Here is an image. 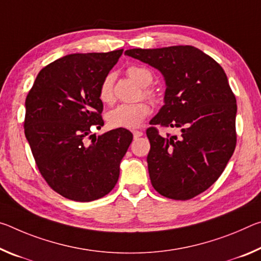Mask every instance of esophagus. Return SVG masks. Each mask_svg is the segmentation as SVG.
<instances>
[{
	"label": "esophagus",
	"instance_id": "esophagus-1",
	"mask_svg": "<svg viewBox=\"0 0 261 261\" xmlns=\"http://www.w3.org/2000/svg\"><path fill=\"white\" fill-rule=\"evenodd\" d=\"M133 135H134V139H138L140 136L143 135V132L142 130H133Z\"/></svg>",
	"mask_w": 261,
	"mask_h": 261
}]
</instances>
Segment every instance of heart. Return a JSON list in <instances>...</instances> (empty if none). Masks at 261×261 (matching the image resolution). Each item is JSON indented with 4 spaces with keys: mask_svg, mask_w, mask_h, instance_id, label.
Listing matches in <instances>:
<instances>
[{
    "mask_svg": "<svg viewBox=\"0 0 261 261\" xmlns=\"http://www.w3.org/2000/svg\"><path fill=\"white\" fill-rule=\"evenodd\" d=\"M127 75L142 88L144 98L157 101V93L149 84L152 82V74L147 68L141 66H130L127 68ZM113 74H108L101 80L98 88V98L102 104H111L113 101ZM150 113V106L147 101H138L134 104H121L111 110L106 114V121L111 128H127L133 129L139 127Z\"/></svg>",
    "mask_w": 261,
    "mask_h": 261,
    "instance_id": "heart-1",
    "label": "heart"
}]
</instances>
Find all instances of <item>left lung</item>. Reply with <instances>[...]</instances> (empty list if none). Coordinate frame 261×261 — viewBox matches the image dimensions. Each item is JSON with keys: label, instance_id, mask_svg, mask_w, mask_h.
Wrapping results in <instances>:
<instances>
[{"label": "left lung", "instance_id": "1", "mask_svg": "<svg viewBox=\"0 0 261 261\" xmlns=\"http://www.w3.org/2000/svg\"><path fill=\"white\" fill-rule=\"evenodd\" d=\"M125 55L155 67L166 90L147 129L151 185L173 200H190L209 189L236 148V97L219 63L193 46L128 49ZM179 127V136L158 127Z\"/></svg>", "mask_w": 261, "mask_h": 261}]
</instances>
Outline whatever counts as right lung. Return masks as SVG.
Returning a JSON list of instances; mask_svg holds the SVG:
<instances>
[{"label": "right lung", "instance_id": "1", "mask_svg": "<svg viewBox=\"0 0 261 261\" xmlns=\"http://www.w3.org/2000/svg\"><path fill=\"white\" fill-rule=\"evenodd\" d=\"M122 50L55 60L39 71L25 99L24 132L38 170L69 200L88 202L110 193L133 140L129 130L117 128L89 142L91 130L104 126L98 88Z\"/></svg>", "mask_w": 261, "mask_h": 261}]
</instances>
